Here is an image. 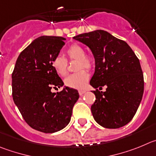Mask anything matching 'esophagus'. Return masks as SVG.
I'll return each instance as SVG.
<instances>
[{
  "label": "esophagus",
  "instance_id": "1",
  "mask_svg": "<svg viewBox=\"0 0 156 156\" xmlns=\"http://www.w3.org/2000/svg\"><path fill=\"white\" fill-rule=\"evenodd\" d=\"M86 92V91L85 90H82V89H81V90H78V93H79L80 95H83L84 93H85Z\"/></svg>",
  "mask_w": 156,
  "mask_h": 156
}]
</instances>
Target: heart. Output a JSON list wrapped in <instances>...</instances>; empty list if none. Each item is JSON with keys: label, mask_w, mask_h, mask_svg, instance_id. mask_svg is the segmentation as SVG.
<instances>
[{"label": "heart", "mask_w": 156, "mask_h": 156, "mask_svg": "<svg viewBox=\"0 0 156 156\" xmlns=\"http://www.w3.org/2000/svg\"><path fill=\"white\" fill-rule=\"evenodd\" d=\"M66 54L70 60H78L76 70L78 72L70 75L64 80L66 86L75 89H81L85 87L89 75L83 68L92 69L95 61L92 57L85 55V50L78 44H72L66 50ZM52 66L56 72L64 76L68 72V61L62 56H57L52 61Z\"/></svg>", "instance_id": "b5f03b06"}]
</instances>
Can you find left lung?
<instances>
[{"label":"left lung","mask_w":156,"mask_h":156,"mask_svg":"<svg viewBox=\"0 0 156 156\" xmlns=\"http://www.w3.org/2000/svg\"><path fill=\"white\" fill-rule=\"evenodd\" d=\"M92 51L95 73L90 85L95 101L91 106L94 119L106 128L116 129L132 120L144 92V76L140 61L132 49L104 30H95L74 37ZM106 92L99 91L102 86Z\"/></svg>","instance_id":"8db88e82"}]
</instances>
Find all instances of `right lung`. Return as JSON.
<instances>
[{
	"label": "right lung",
	"mask_w": 156,
	"mask_h": 156,
	"mask_svg": "<svg viewBox=\"0 0 156 156\" xmlns=\"http://www.w3.org/2000/svg\"><path fill=\"white\" fill-rule=\"evenodd\" d=\"M65 38L43 36L33 40L19 54L12 73V97L25 121L43 133L62 130L71 120L72 109L79 98L78 91L64 86L52 66Z\"/></svg>",
	"instance_id": "add662e5"
}]
</instances>
